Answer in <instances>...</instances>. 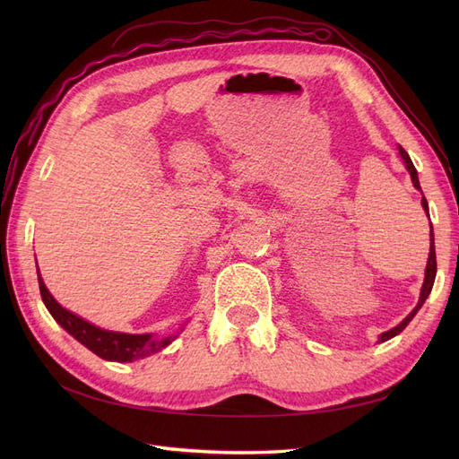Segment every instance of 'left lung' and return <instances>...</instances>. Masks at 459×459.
<instances>
[{"instance_id": "1", "label": "left lung", "mask_w": 459, "mask_h": 459, "mask_svg": "<svg viewBox=\"0 0 459 459\" xmlns=\"http://www.w3.org/2000/svg\"><path fill=\"white\" fill-rule=\"evenodd\" d=\"M398 152H400L402 160H404V164H406V170L410 172V178H411V184H413V187L418 189V191H421L420 178H418V170H415V166H413V162H411L410 155H408V152H406L404 149H402L400 145H398ZM421 206H423L425 214L429 216V204H427V199H425L423 193H421ZM435 277H437V253H435V233H433V224H430V233H429V260H427L425 280H423V285H421V293H420L418 307H415V308H413V310H411L404 319H402V322H400L396 327H393V329H388V331L381 333V335H379V342H385V341H388V339H393V337H396V335H398V333H402V331L406 329V325L411 322L413 316L420 312V308H421L423 304H425L427 297L430 295V289H433Z\"/></svg>"}]
</instances>
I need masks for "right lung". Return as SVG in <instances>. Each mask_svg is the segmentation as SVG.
<instances>
[{
  "label": "right lung",
  "mask_w": 459,
  "mask_h": 459,
  "mask_svg": "<svg viewBox=\"0 0 459 459\" xmlns=\"http://www.w3.org/2000/svg\"><path fill=\"white\" fill-rule=\"evenodd\" d=\"M38 283H39L41 300H44L46 308L49 310L55 322H57L68 333V335H73L78 342H82L86 349H90L93 354H97L103 359H108V362H120V364L134 362V359H142V358H147L155 352H160L172 341L178 339V335L184 331V327L187 324L186 322L182 325V329H178L176 333H170V335H162V337L152 335V333L135 335V333H120V331L101 329V327L90 324L88 319L63 308L48 290L44 280H41V275H39V270H38Z\"/></svg>",
  "instance_id": "add662e5"
}]
</instances>
